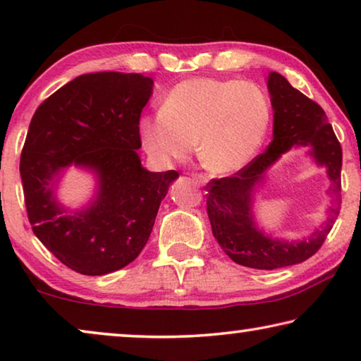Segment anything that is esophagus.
I'll return each instance as SVG.
<instances>
[{
	"instance_id": "1",
	"label": "esophagus",
	"mask_w": 361,
	"mask_h": 361,
	"mask_svg": "<svg viewBox=\"0 0 361 361\" xmlns=\"http://www.w3.org/2000/svg\"><path fill=\"white\" fill-rule=\"evenodd\" d=\"M192 180H194V183H197L199 186L207 185V176H204V175H192Z\"/></svg>"
}]
</instances>
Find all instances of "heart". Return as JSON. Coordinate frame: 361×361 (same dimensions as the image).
I'll use <instances>...</instances> for the list:
<instances>
[{"label": "heart", "mask_w": 361, "mask_h": 361, "mask_svg": "<svg viewBox=\"0 0 361 361\" xmlns=\"http://www.w3.org/2000/svg\"><path fill=\"white\" fill-rule=\"evenodd\" d=\"M271 106L253 82L191 78L169 90L161 111L138 121V137L161 164L197 156L212 173L231 175L247 167L264 142Z\"/></svg>", "instance_id": "b5f03b06"}]
</instances>
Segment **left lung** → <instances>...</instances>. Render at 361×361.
Masks as SVG:
<instances>
[{"label": "left lung", "instance_id": "8db88e82", "mask_svg": "<svg viewBox=\"0 0 361 361\" xmlns=\"http://www.w3.org/2000/svg\"><path fill=\"white\" fill-rule=\"evenodd\" d=\"M267 90L274 109L272 142L262 154L228 178L212 180L207 194L212 232L219 247L237 264L253 269L286 267L310 258L325 242L341 209L342 149L320 105L276 71L267 76ZM307 145L319 166L327 169L332 197L329 218L307 240H272L262 233L252 215L254 195L267 179V172L290 149Z\"/></svg>", "mask_w": 361, "mask_h": 361}]
</instances>
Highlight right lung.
<instances>
[{"instance_id":"1","label":"right lung","mask_w":361,"mask_h":361,"mask_svg":"<svg viewBox=\"0 0 361 361\" xmlns=\"http://www.w3.org/2000/svg\"><path fill=\"white\" fill-rule=\"evenodd\" d=\"M154 81L137 73L78 76L36 109L20 156L28 219L49 252L84 276H105L137 258L178 172L142 166L138 121ZM71 165L96 191L71 211L56 191Z\"/></svg>"}]
</instances>
